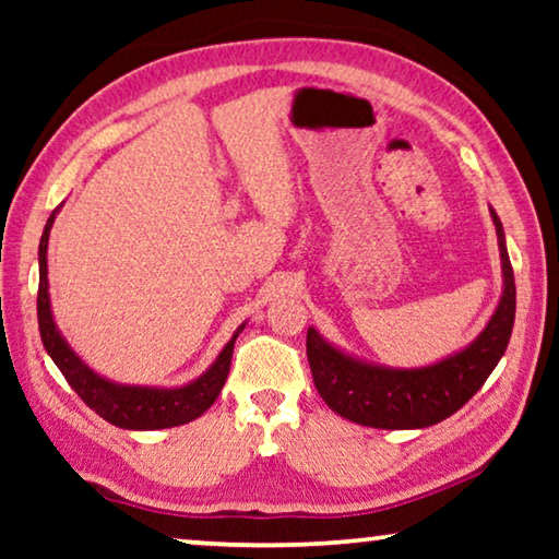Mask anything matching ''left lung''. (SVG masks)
<instances>
[{
    "label": "left lung",
    "mask_w": 559,
    "mask_h": 559,
    "mask_svg": "<svg viewBox=\"0 0 559 559\" xmlns=\"http://www.w3.org/2000/svg\"><path fill=\"white\" fill-rule=\"evenodd\" d=\"M496 224L503 293L486 328L459 353L427 367H386L353 357L308 328L306 347L318 394L335 414L374 429H427L449 419L476 394L503 357L515 320V278L506 249V231Z\"/></svg>",
    "instance_id": "left-lung-1"
}]
</instances>
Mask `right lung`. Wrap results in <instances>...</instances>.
I'll use <instances>...</instances> for the list:
<instances>
[{
  "label": "right lung",
  "mask_w": 559,
  "mask_h": 559,
  "mask_svg": "<svg viewBox=\"0 0 559 559\" xmlns=\"http://www.w3.org/2000/svg\"><path fill=\"white\" fill-rule=\"evenodd\" d=\"M59 210L51 212L39 243V298H36V313H39L41 343L46 347V353L51 355L56 367H59L61 374L66 377V382L71 384V390L79 394L93 412L103 416L106 421L116 424L120 429H169L182 427V424L202 416L216 402L226 377H229L234 343L246 328V323L236 328V333L231 335L229 343L224 345L222 353L216 355L210 370L182 386L120 384L98 374L96 370H91V367L73 353V347L66 343V337L61 335V330L56 325L51 313L49 263H46V251H49V234Z\"/></svg>",
  "instance_id": "obj_1"
}]
</instances>
